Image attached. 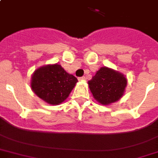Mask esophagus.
Here are the masks:
<instances>
[{"instance_id":"34e87169","label":"esophagus","mask_w":158,"mask_h":158,"mask_svg":"<svg viewBox=\"0 0 158 158\" xmlns=\"http://www.w3.org/2000/svg\"><path fill=\"white\" fill-rule=\"evenodd\" d=\"M86 78H85V77H79L78 78V80H80V81H83L85 80Z\"/></svg>"}]
</instances>
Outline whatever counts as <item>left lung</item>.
<instances>
[{
  "label": "left lung",
  "instance_id": "8db88e82",
  "mask_svg": "<svg viewBox=\"0 0 158 158\" xmlns=\"http://www.w3.org/2000/svg\"><path fill=\"white\" fill-rule=\"evenodd\" d=\"M127 84L124 75L106 66L101 67L88 81L93 97L101 104L108 105L123 97Z\"/></svg>",
  "mask_w": 158,
  "mask_h": 158
}]
</instances>
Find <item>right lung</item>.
I'll return each instance as SVG.
<instances>
[{
  "label": "right lung",
  "mask_w": 158,
  "mask_h": 158,
  "mask_svg": "<svg viewBox=\"0 0 158 158\" xmlns=\"http://www.w3.org/2000/svg\"><path fill=\"white\" fill-rule=\"evenodd\" d=\"M78 81L61 65H47L34 72L31 86L35 94L46 102L58 105L63 102Z\"/></svg>",
  "instance_id": "right-lung-1"
}]
</instances>
